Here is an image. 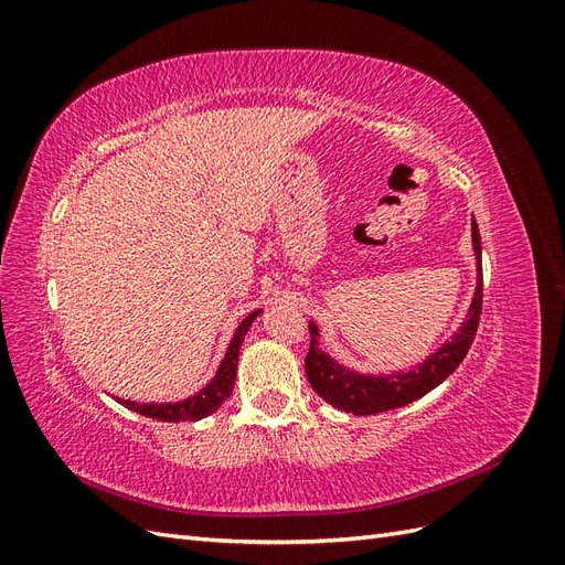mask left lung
Masks as SVG:
<instances>
[{
  "label": "left lung",
  "mask_w": 565,
  "mask_h": 565,
  "mask_svg": "<svg viewBox=\"0 0 565 565\" xmlns=\"http://www.w3.org/2000/svg\"><path fill=\"white\" fill-rule=\"evenodd\" d=\"M471 245L476 259V289L469 303L467 318L459 322V328L452 337L424 358L422 363L409 370H398L388 374H365L355 372L322 351L318 347L320 330L313 320H309L311 332V349L306 355V377L322 401H328L332 407L344 409L349 415H377L386 409H396L417 398L426 396L431 388L446 382L450 374L465 361V355L471 347V341L481 320V303H483V264H481V235H478V224L471 216Z\"/></svg>",
  "instance_id": "left-lung-1"
}]
</instances>
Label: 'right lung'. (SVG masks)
Segmentation results:
<instances>
[{"label":"right lung","instance_id":"1","mask_svg":"<svg viewBox=\"0 0 565 565\" xmlns=\"http://www.w3.org/2000/svg\"><path fill=\"white\" fill-rule=\"evenodd\" d=\"M262 313L254 311L249 313L241 324H237V330L231 339V344L226 349L224 361L216 367V374L212 377V382L207 386H202L195 396L191 398H183L177 403H136V401H125V398H117L119 405H125L134 413H139L143 417L150 419H158V422H198L202 417H207L221 407L235 386V374H237V358H241V347L245 341L247 330L252 328V322L256 320V316Z\"/></svg>","mask_w":565,"mask_h":565}]
</instances>
